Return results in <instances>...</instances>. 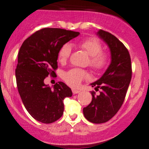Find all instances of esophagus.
Returning <instances> with one entry per match:
<instances>
[{"instance_id":"esophagus-1","label":"esophagus","mask_w":149,"mask_h":149,"mask_svg":"<svg viewBox=\"0 0 149 149\" xmlns=\"http://www.w3.org/2000/svg\"><path fill=\"white\" fill-rule=\"evenodd\" d=\"M80 91H79V90H77V89H74V88H73L72 89V93L74 94V95H75V94H78L80 93Z\"/></svg>"}]
</instances>
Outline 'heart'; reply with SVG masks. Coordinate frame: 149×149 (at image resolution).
Listing matches in <instances>:
<instances>
[{
    "mask_svg": "<svg viewBox=\"0 0 149 149\" xmlns=\"http://www.w3.org/2000/svg\"><path fill=\"white\" fill-rule=\"evenodd\" d=\"M79 46L90 56L89 65L94 70L101 71L109 63V55L102 52L103 46L96 38H86L79 42ZM72 52V46L69 43H65L58 51V61L64 63L69 59ZM88 77V74L85 70L78 68H74L64 73L63 79L70 86H78L84 79Z\"/></svg>",
    "mask_w": 149,
    "mask_h": 149,
    "instance_id": "heart-1",
    "label": "heart"
}]
</instances>
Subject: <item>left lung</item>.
Here are the masks:
<instances>
[{"mask_svg":"<svg viewBox=\"0 0 149 149\" xmlns=\"http://www.w3.org/2000/svg\"><path fill=\"white\" fill-rule=\"evenodd\" d=\"M97 35L108 45L111 63L99 80L91 84L99 95L91 92L92 100L84 108V117L93 123H103L111 120L122 106L132 79V63L129 51L123 43L109 32L99 30Z\"/></svg>","mask_w":149,"mask_h":149,"instance_id":"8db88e82","label":"left lung"}]
</instances>
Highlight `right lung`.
Here are the masks:
<instances>
[{
  "mask_svg": "<svg viewBox=\"0 0 149 149\" xmlns=\"http://www.w3.org/2000/svg\"><path fill=\"white\" fill-rule=\"evenodd\" d=\"M80 35L58 28L38 30L24 40L17 56V86L22 102L30 115L43 123H52L63 114V100L72 91L63 82L51 88L44 84L56 74L58 51L63 44Z\"/></svg>",
  "mask_w": 149,
  "mask_h": 149,
  "instance_id": "add662e5",
  "label": "right lung"
}]
</instances>
